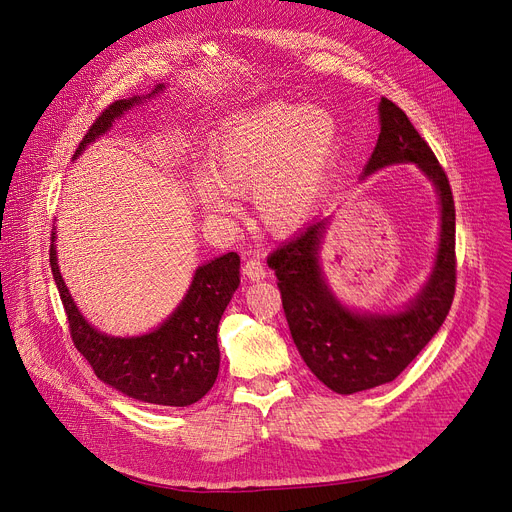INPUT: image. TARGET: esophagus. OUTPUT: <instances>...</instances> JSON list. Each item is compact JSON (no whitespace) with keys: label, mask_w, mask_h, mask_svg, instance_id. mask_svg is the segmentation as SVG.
Returning <instances> with one entry per match:
<instances>
[{"label":"esophagus","mask_w":512,"mask_h":512,"mask_svg":"<svg viewBox=\"0 0 512 512\" xmlns=\"http://www.w3.org/2000/svg\"><path fill=\"white\" fill-rule=\"evenodd\" d=\"M242 274H245V276H247L249 280H253V282H259V280H263V278L267 276L265 265L261 263L259 257H249V259L245 261V267H242Z\"/></svg>","instance_id":"obj_1"}]
</instances>
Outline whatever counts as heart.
<instances>
[{"mask_svg":"<svg viewBox=\"0 0 512 512\" xmlns=\"http://www.w3.org/2000/svg\"><path fill=\"white\" fill-rule=\"evenodd\" d=\"M336 147L330 114L303 103L274 101L238 116L209 155V172L195 176V193L209 213H236L237 195L255 193L261 224L286 236L315 211Z\"/></svg>","mask_w":512,"mask_h":512,"instance_id":"obj_1","label":"heart"}]
</instances>
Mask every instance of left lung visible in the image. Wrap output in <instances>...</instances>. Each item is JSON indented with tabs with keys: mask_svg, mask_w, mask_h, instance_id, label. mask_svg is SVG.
I'll use <instances>...</instances> for the list:
<instances>
[{
	"mask_svg": "<svg viewBox=\"0 0 512 512\" xmlns=\"http://www.w3.org/2000/svg\"><path fill=\"white\" fill-rule=\"evenodd\" d=\"M378 110L380 137L361 178L386 166L415 164L438 193L436 261L417 297L394 313L342 305L319 263L326 220L311 222L267 259L278 278L294 344L315 378L338 394H355L398 378L444 324L456 286L454 201L446 172L396 103L382 97Z\"/></svg>",
	"mask_w": 512,
	"mask_h": 512,
	"instance_id": "1",
	"label": "left lung"
}]
</instances>
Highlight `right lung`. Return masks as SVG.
I'll list each match as a JSON object with an SVG mask.
<instances>
[{"instance_id":"right-lung-1","label":"right lung","mask_w":512,"mask_h":512,"mask_svg":"<svg viewBox=\"0 0 512 512\" xmlns=\"http://www.w3.org/2000/svg\"><path fill=\"white\" fill-rule=\"evenodd\" d=\"M164 89L166 85H157L149 95L114 101L93 122L74 159L103 137L130 107L141 105ZM49 247V265L68 315L72 342L103 384L159 407H188L211 390L220 371L218 326L240 284V257L236 253L199 265L180 305L155 330L120 338L99 332L78 311L60 274L56 232L51 234Z\"/></svg>"}]
</instances>
